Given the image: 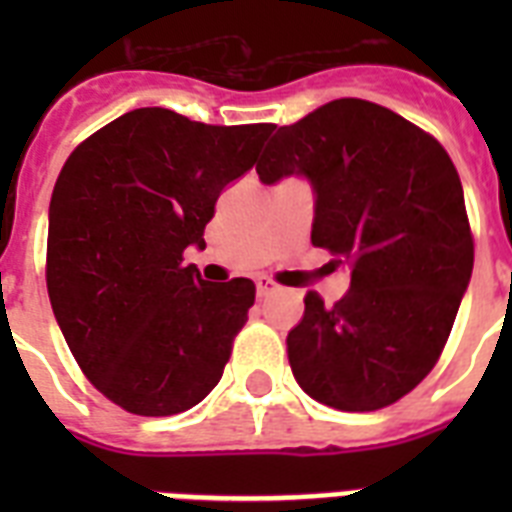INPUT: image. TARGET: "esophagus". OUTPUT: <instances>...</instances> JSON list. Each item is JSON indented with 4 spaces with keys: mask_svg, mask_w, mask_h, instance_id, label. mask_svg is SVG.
Listing matches in <instances>:
<instances>
[{
    "mask_svg": "<svg viewBox=\"0 0 512 512\" xmlns=\"http://www.w3.org/2000/svg\"><path fill=\"white\" fill-rule=\"evenodd\" d=\"M255 284H257V297H268V295H273L276 289H279V284H276L273 279H268V276H260Z\"/></svg>",
    "mask_w": 512,
    "mask_h": 512,
    "instance_id": "esophagus-1",
    "label": "esophagus"
}]
</instances>
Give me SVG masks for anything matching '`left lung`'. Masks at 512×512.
Instances as JSON below:
<instances>
[{
  "instance_id": "1",
  "label": "left lung",
  "mask_w": 512,
  "mask_h": 512,
  "mask_svg": "<svg viewBox=\"0 0 512 512\" xmlns=\"http://www.w3.org/2000/svg\"><path fill=\"white\" fill-rule=\"evenodd\" d=\"M257 175H305L313 247L350 265L332 308L305 295L287 335L300 388L340 412H374L414 390L441 358L473 273L460 175L433 135L390 108L332 100L279 127Z\"/></svg>"
}]
</instances>
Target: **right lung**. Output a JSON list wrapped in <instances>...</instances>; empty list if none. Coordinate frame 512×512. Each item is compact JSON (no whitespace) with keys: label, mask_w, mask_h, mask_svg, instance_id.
<instances>
[{"label":"right lung","mask_w":512,"mask_h":512,"mask_svg":"<svg viewBox=\"0 0 512 512\" xmlns=\"http://www.w3.org/2000/svg\"><path fill=\"white\" fill-rule=\"evenodd\" d=\"M271 132L135 108L63 164L47 231L52 313L84 377L124 412L180 414L223 377L255 284L204 281L183 252L204 249L217 196Z\"/></svg>","instance_id":"right-lung-1"}]
</instances>
